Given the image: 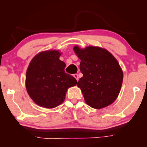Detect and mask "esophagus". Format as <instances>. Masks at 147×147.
<instances>
[{
  "label": "esophagus",
  "instance_id": "esophagus-1",
  "mask_svg": "<svg viewBox=\"0 0 147 147\" xmlns=\"http://www.w3.org/2000/svg\"><path fill=\"white\" fill-rule=\"evenodd\" d=\"M74 77L76 78L77 81H78V80H79V78H78V74H74Z\"/></svg>",
  "mask_w": 147,
  "mask_h": 147
}]
</instances>
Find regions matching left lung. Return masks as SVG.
Wrapping results in <instances>:
<instances>
[{"instance_id":"left-lung-1","label":"left lung","mask_w":147,"mask_h":147,"mask_svg":"<svg viewBox=\"0 0 147 147\" xmlns=\"http://www.w3.org/2000/svg\"><path fill=\"white\" fill-rule=\"evenodd\" d=\"M74 51L81 60L83 74L77 86L81 89L88 105L95 109L106 107L115 101L120 93L123 72L115 57L99 47L89 46Z\"/></svg>"}]
</instances>
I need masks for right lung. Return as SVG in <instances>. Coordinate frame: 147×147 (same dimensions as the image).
Masks as SVG:
<instances>
[{"label": "right lung", "instance_id": "obj_1", "mask_svg": "<svg viewBox=\"0 0 147 147\" xmlns=\"http://www.w3.org/2000/svg\"><path fill=\"white\" fill-rule=\"evenodd\" d=\"M59 51L38 53L30 62L26 74V88L37 105L46 108L57 107L65 100L67 89L77 84L73 76L65 73V63L59 59Z\"/></svg>", "mask_w": 147, "mask_h": 147}]
</instances>
